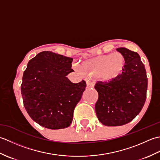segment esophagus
I'll use <instances>...</instances> for the list:
<instances>
[{
    "instance_id": "34e87169",
    "label": "esophagus",
    "mask_w": 160,
    "mask_h": 160,
    "mask_svg": "<svg viewBox=\"0 0 160 160\" xmlns=\"http://www.w3.org/2000/svg\"><path fill=\"white\" fill-rule=\"evenodd\" d=\"M93 84L92 82H87V88L88 89H91V88H93Z\"/></svg>"
}]
</instances>
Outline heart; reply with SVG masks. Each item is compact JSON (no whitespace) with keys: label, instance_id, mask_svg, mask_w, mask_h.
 Returning a JSON list of instances; mask_svg holds the SVG:
<instances>
[{"label":"heart","instance_id":"heart-1","mask_svg":"<svg viewBox=\"0 0 160 160\" xmlns=\"http://www.w3.org/2000/svg\"><path fill=\"white\" fill-rule=\"evenodd\" d=\"M125 58L120 53H109L84 60L80 64L82 72L89 77L98 76L109 82L116 79L124 71Z\"/></svg>","mask_w":160,"mask_h":160}]
</instances>
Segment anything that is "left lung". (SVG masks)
I'll use <instances>...</instances> for the list:
<instances>
[{"label": "left lung", "instance_id": "8db88e82", "mask_svg": "<svg viewBox=\"0 0 160 160\" xmlns=\"http://www.w3.org/2000/svg\"><path fill=\"white\" fill-rule=\"evenodd\" d=\"M125 58L124 71L109 82L98 81L96 112L98 120L108 127L128 123L141 111L147 98V76L137 52L124 47L116 49Z\"/></svg>", "mask_w": 160, "mask_h": 160}]
</instances>
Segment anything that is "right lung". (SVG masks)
<instances>
[{"mask_svg": "<svg viewBox=\"0 0 160 160\" xmlns=\"http://www.w3.org/2000/svg\"><path fill=\"white\" fill-rule=\"evenodd\" d=\"M73 58L45 51L30 60L24 71L21 94L24 107L33 121L49 129L69 127L73 111L87 87L72 83L67 76Z\"/></svg>", "mask_w": 160, "mask_h": 160, "instance_id": "1", "label": "right lung"}]
</instances>
